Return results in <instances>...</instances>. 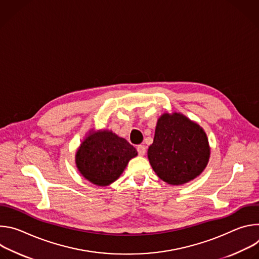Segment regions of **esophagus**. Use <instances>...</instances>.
Returning <instances> with one entry per match:
<instances>
[{
    "mask_svg": "<svg viewBox=\"0 0 259 259\" xmlns=\"http://www.w3.org/2000/svg\"><path fill=\"white\" fill-rule=\"evenodd\" d=\"M146 152V147L144 145H138L137 146V153L139 156H144Z\"/></svg>",
    "mask_w": 259,
    "mask_h": 259,
    "instance_id": "obj_1",
    "label": "esophagus"
}]
</instances>
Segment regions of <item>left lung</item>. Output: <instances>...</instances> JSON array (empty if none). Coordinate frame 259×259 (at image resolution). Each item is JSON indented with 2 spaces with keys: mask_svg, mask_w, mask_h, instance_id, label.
Returning a JSON list of instances; mask_svg holds the SVG:
<instances>
[{
  "mask_svg": "<svg viewBox=\"0 0 259 259\" xmlns=\"http://www.w3.org/2000/svg\"><path fill=\"white\" fill-rule=\"evenodd\" d=\"M147 157L163 181L172 186L184 184L199 176L208 164L207 135L200 125L182 114L166 113L158 120Z\"/></svg>",
  "mask_w": 259,
  "mask_h": 259,
  "instance_id": "8db88e82",
  "label": "left lung"
}]
</instances>
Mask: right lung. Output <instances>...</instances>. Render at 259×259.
<instances>
[{"instance_id":"obj_1","label":"right lung","mask_w":259,"mask_h":259,"mask_svg":"<svg viewBox=\"0 0 259 259\" xmlns=\"http://www.w3.org/2000/svg\"><path fill=\"white\" fill-rule=\"evenodd\" d=\"M136 156L135 147L112 131H90L77 151L76 165L87 180L106 187L120 177Z\"/></svg>"}]
</instances>
